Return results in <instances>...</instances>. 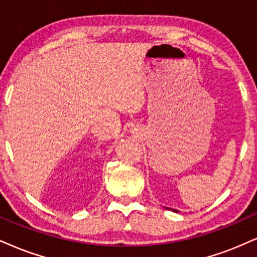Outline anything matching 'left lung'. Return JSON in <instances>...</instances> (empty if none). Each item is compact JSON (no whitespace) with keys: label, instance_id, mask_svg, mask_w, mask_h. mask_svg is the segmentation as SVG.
<instances>
[{"label":"left lung","instance_id":"left-lung-1","mask_svg":"<svg viewBox=\"0 0 257 257\" xmlns=\"http://www.w3.org/2000/svg\"><path fill=\"white\" fill-rule=\"evenodd\" d=\"M166 208H168V210H170V211H173V212H176V213H177V212H179L177 210H174V208H169V207H166Z\"/></svg>","mask_w":257,"mask_h":257}]
</instances>
